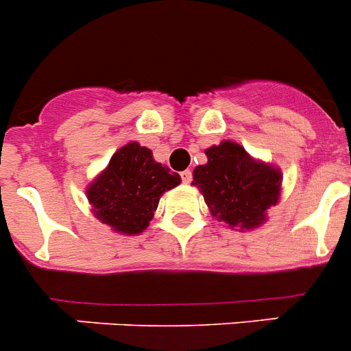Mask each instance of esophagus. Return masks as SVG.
Listing matches in <instances>:
<instances>
[{
	"mask_svg": "<svg viewBox=\"0 0 351 351\" xmlns=\"http://www.w3.org/2000/svg\"><path fill=\"white\" fill-rule=\"evenodd\" d=\"M180 176H182L183 183L192 182V171H190V169H185V171H182V173H180Z\"/></svg>",
	"mask_w": 351,
	"mask_h": 351,
	"instance_id": "esophagus-1",
	"label": "esophagus"
}]
</instances>
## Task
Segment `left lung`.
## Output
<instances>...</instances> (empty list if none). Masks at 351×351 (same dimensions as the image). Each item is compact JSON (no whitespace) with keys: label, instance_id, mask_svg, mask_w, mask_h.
Instances as JSON below:
<instances>
[{"label":"left lung","instance_id":"left-lung-1","mask_svg":"<svg viewBox=\"0 0 351 351\" xmlns=\"http://www.w3.org/2000/svg\"><path fill=\"white\" fill-rule=\"evenodd\" d=\"M207 162L193 171L213 216L230 226L255 228L266 221V210L280 199L281 173L254 161L241 145L221 142L206 151Z\"/></svg>","mask_w":351,"mask_h":351}]
</instances>
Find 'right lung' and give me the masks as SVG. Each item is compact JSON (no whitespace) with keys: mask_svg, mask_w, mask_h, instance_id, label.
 Returning a JSON list of instances; mask_svg holds the SVG:
<instances>
[{"mask_svg":"<svg viewBox=\"0 0 351 351\" xmlns=\"http://www.w3.org/2000/svg\"><path fill=\"white\" fill-rule=\"evenodd\" d=\"M180 180L152 159V152L130 142L111 158L108 168L87 190L94 214L114 231L137 234L154 217L159 199Z\"/></svg>","mask_w":351,"mask_h":351,"instance_id":"1","label":"right lung"}]
</instances>
